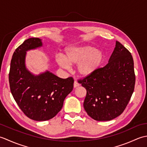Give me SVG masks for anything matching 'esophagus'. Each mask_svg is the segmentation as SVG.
<instances>
[{"label":"esophagus","instance_id":"esophagus-1","mask_svg":"<svg viewBox=\"0 0 147 147\" xmlns=\"http://www.w3.org/2000/svg\"><path fill=\"white\" fill-rule=\"evenodd\" d=\"M73 86H74V88H76V87H78V86H80V84L78 83L76 81H74V85H73Z\"/></svg>","mask_w":147,"mask_h":147}]
</instances>
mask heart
Segmentation results:
<instances>
[{
	"mask_svg": "<svg viewBox=\"0 0 147 147\" xmlns=\"http://www.w3.org/2000/svg\"><path fill=\"white\" fill-rule=\"evenodd\" d=\"M64 58L61 55L55 59L62 68L68 69L70 65H77V71L80 76L87 77L97 71L103 63L104 53L91 45L71 46L65 49Z\"/></svg>",
	"mask_w": 147,
	"mask_h": 147,
	"instance_id": "obj_1",
	"label": "heart"
}]
</instances>
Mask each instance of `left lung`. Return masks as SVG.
Segmentation results:
<instances>
[{
  "label": "left lung",
  "mask_w": 147,
  "mask_h": 147,
  "mask_svg": "<svg viewBox=\"0 0 147 147\" xmlns=\"http://www.w3.org/2000/svg\"><path fill=\"white\" fill-rule=\"evenodd\" d=\"M78 82L86 90L83 106L89 116L98 121L113 119L123 113L135 88L131 54L116 41L108 64Z\"/></svg>",
  "instance_id": "1"
}]
</instances>
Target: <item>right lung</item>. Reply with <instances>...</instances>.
Listing matches in <instances>:
<instances>
[{
  "label": "right lung",
  "instance_id": "add662e5",
  "mask_svg": "<svg viewBox=\"0 0 147 147\" xmlns=\"http://www.w3.org/2000/svg\"><path fill=\"white\" fill-rule=\"evenodd\" d=\"M41 39L30 38L16 49L11 62L9 81L12 96L28 117L47 121L61 110L65 98L73 89L74 80L62 79L46 71L35 75L28 69L26 52L41 47Z\"/></svg>",
  "mask_w": 147,
  "mask_h": 147
}]
</instances>
